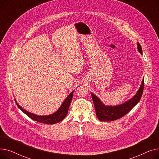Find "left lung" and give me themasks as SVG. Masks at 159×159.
Here are the masks:
<instances>
[{
    "mask_svg": "<svg viewBox=\"0 0 159 159\" xmlns=\"http://www.w3.org/2000/svg\"><path fill=\"white\" fill-rule=\"evenodd\" d=\"M137 48L141 55L143 54V50L139 43H137ZM144 78H143L141 85L134 96L128 101L117 106H106L95 95L91 93V95L92 97L98 119L101 121H113L122 117L129 112L132 108L134 107L139 102L143 95L144 86Z\"/></svg>",
    "mask_w": 159,
    "mask_h": 159,
    "instance_id": "1",
    "label": "left lung"
}]
</instances>
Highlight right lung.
<instances>
[{
	"instance_id": "obj_1",
	"label": "right lung",
	"mask_w": 159,
	"mask_h": 159,
	"mask_svg": "<svg viewBox=\"0 0 159 159\" xmlns=\"http://www.w3.org/2000/svg\"><path fill=\"white\" fill-rule=\"evenodd\" d=\"M74 91H73L71 93H70V95L66 97V98L64 100V101L62 102L61 107L58 108V110L55 111V113L49 115H37L35 114H33L32 113H30L24 109L19 105V104L16 102V100L15 99V102L16 106H17L19 109L23 111L26 115H27L31 119L34 120L35 121H37L40 123H44L47 124H54L57 122H59L62 121L65 117L68 114L69 107L71 104V100L73 96Z\"/></svg>"
}]
</instances>
